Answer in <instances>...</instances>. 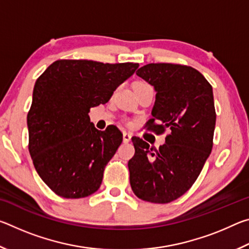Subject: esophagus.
Listing matches in <instances>:
<instances>
[{"instance_id": "1", "label": "esophagus", "mask_w": 249, "mask_h": 249, "mask_svg": "<svg viewBox=\"0 0 249 249\" xmlns=\"http://www.w3.org/2000/svg\"><path fill=\"white\" fill-rule=\"evenodd\" d=\"M130 140H132V134L124 132L123 133V142H130Z\"/></svg>"}]
</instances>
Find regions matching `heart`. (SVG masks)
<instances>
[{
    "label": "heart",
    "instance_id": "1",
    "mask_svg": "<svg viewBox=\"0 0 249 249\" xmlns=\"http://www.w3.org/2000/svg\"><path fill=\"white\" fill-rule=\"evenodd\" d=\"M140 84H142V83H140Z\"/></svg>",
    "mask_w": 249,
    "mask_h": 249
}]
</instances>
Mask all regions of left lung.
I'll use <instances>...</instances> for the list:
<instances>
[{
  "instance_id": "obj_1",
  "label": "left lung",
  "mask_w": 249,
  "mask_h": 249,
  "mask_svg": "<svg viewBox=\"0 0 249 249\" xmlns=\"http://www.w3.org/2000/svg\"><path fill=\"white\" fill-rule=\"evenodd\" d=\"M136 74L156 91L149 128L157 133L170 128L171 134L157 153L142 138H132L130 187L142 200L169 203L192 187L212 150L216 121L213 90L199 71L188 66L149 64Z\"/></svg>"
}]
</instances>
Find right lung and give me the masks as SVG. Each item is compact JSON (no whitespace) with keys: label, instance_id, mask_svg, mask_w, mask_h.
<instances>
[{"label":"right lung","instance_id":"1","mask_svg":"<svg viewBox=\"0 0 249 249\" xmlns=\"http://www.w3.org/2000/svg\"><path fill=\"white\" fill-rule=\"evenodd\" d=\"M138 66L57 60L37 79L27 115L28 149L36 171L56 195L79 199L100 188L123 134L114 125L96 129L90 108L107 103Z\"/></svg>","mask_w":249,"mask_h":249}]
</instances>
